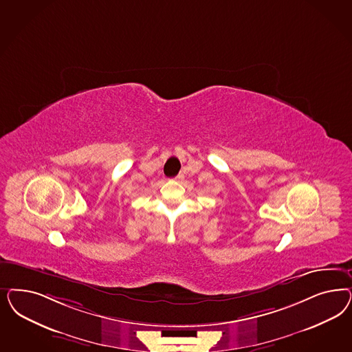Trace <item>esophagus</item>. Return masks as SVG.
Segmentation results:
<instances>
[{"mask_svg": "<svg viewBox=\"0 0 352 352\" xmlns=\"http://www.w3.org/2000/svg\"><path fill=\"white\" fill-rule=\"evenodd\" d=\"M175 180H177V182H180V180H182V175H179V176H176V177H175Z\"/></svg>", "mask_w": 352, "mask_h": 352, "instance_id": "34e87169", "label": "esophagus"}]
</instances>
